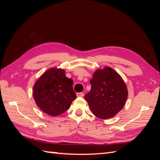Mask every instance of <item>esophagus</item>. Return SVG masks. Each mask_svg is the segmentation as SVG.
<instances>
[{
  "label": "esophagus",
  "instance_id": "1",
  "mask_svg": "<svg viewBox=\"0 0 160 160\" xmlns=\"http://www.w3.org/2000/svg\"><path fill=\"white\" fill-rule=\"evenodd\" d=\"M77 96L78 97V98H83V97L84 96V93H77Z\"/></svg>",
  "mask_w": 160,
  "mask_h": 160
}]
</instances>
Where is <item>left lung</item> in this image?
I'll use <instances>...</instances> for the list:
<instances>
[{
    "label": "left lung",
    "instance_id": "8db88e82",
    "mask_svg": "<svg viewBox=\"0 0 160 160\" xmlns=\"http://www.w3.org/2000/svg\"><path fill=\"white\" fill-rule=\"evenodd\" d=\"M91 89L85 95L91 112L97 118L108 119L122 109L127 100V86L111 67L98 69L90 80Z\"/></svg>",
    "mask_w": 160,
    "mask_h": 160
}]
</instances>
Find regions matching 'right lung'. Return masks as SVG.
Here are the masks:
<instances>
[{"mask_svg":"<svg viewBox=\"0 0 160 160\" xmlns=\"http://www.w3.org/2000/svg\"><path fill=\"white\" fill-rule=\"evenodd\" d=\"M72 83L71 79L65 76L63 69L51 68L47 71L33 87L36 104L43 112L51 116L63 113L77 98Z\"/></svg>","mask_w":160,"mask_h":160,"instance_id":"right-lung-1","label":"right lung"}]
</instances>
